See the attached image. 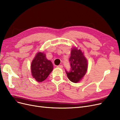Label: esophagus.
Returning <instances> with one entry per match:
<instances>
[{"mask_svg": "<svg viewBox=\"0 0 120 120\" xmlns=\"http://www.w3.org/2000/svg\"><path fill=\"white\" fill-rule=\"evenodd\" d=\"M57 67L62 68H63V65H59V66H57Z\"/></svg>", "mask_w": 120, "mask_h": 120, "instance_id": "34e87169", "label": "esophagus"}]
</instances>
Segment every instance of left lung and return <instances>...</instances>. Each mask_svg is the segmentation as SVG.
I'll use <instances>...</instances> for the list:
<instances>
[{
	"label": "left lung",
	"instance_id": "1",
	"mask_svg": "<svg viewBox=\"0 0 120 120\" xmlns=\"http://www.w3.org/2000/svg\"><path fill=\"white\" fill-rule=\"evenodd\" d=\"M69 61L71 70L69 71L66 70L67 75L71 82L77 83L81 80L86 73L88 68L87 60L80 49L74 48L71 49Z\"/></svg>",
	"mask_w": 120,
	"mask_h": 120
}]
</instances>
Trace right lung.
<instances>
[{
    "mask_svg": "<svg viewBox=\"0 0 120 120\" xmlns=\"http://www.w3.org/2000/svg\"><path fill=\"white\" fill-rule=\"evenodd\" d=\"M53 70V64L46 58L45 54L38 52L31 64L32 77L36 81L41 82L48 77Z\"/></svg>",
    "mask_w": 120,
    "mask_h": 120,
    "instance_id": "add662e5",
    "label": "right lung"
}]
</instances>
